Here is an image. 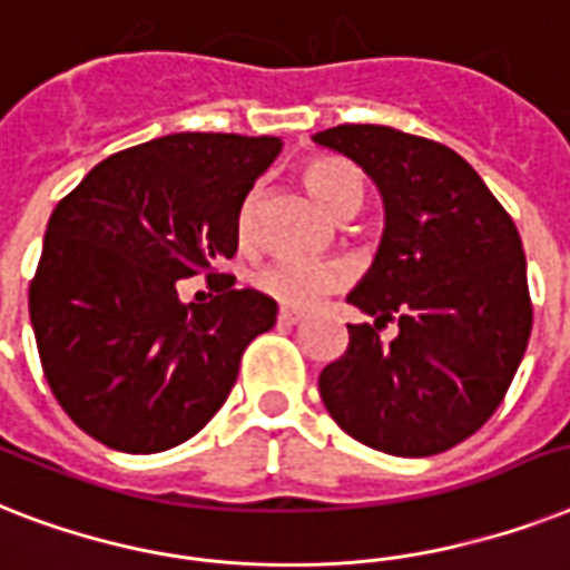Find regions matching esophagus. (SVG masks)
<instances>
[{
    "label": "esophagus",
    "mask_w": 570,
    "mask_h": 570,
    "mask_svg": "<svg viewBox=\"0 0 570 570\" xmlns=\"http://www.w3.org/2000/svg\"><path fill=\"white\" fill-rule=\"evenodd\" d=\"M303 321H306V312H297V308H279L282 326H297V323Z\"/></svg>",
    "instance_id": "1"
}]
</instances>
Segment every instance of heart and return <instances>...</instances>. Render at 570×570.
<instances>
[{
	"mask_svg": "<svg viewBox=\"0 0 570 570\" xmlns=\"http://www.w3.org/2000/svg\"><path fill=\"white\" fill-rule=\"evenodd\" d=\"M303 185L308 197L317 203L326 214H335L347 208L350 203H358V181L356 176L341 161L332 158H317L306 164L303 170ZM240 232H247V212L240 217ZM350 273L344 264L335 262H299V258H282V262L264 264L262 271L253 276L256 288L276 303L288 308H308L317 299L344 288Z\"/></svg>",
	"mask_w": 570,
	"mask_h": 570,
	"instance_id": "1",
	"label": "heart"
}]
</instances>
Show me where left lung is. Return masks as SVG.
Here are the masks:
<instances>
[{
	"instance_id": "1",
	"label": "left lung",
	"mask_w": 570,
	"mask_h": 570,
	"mask_svg": "<svg viewBox=\"0 0 570 570\" xmlns=\"http://www.w3.org/2000/svg\"><path fill=\"white\" fill-rule=\"evenodd\" d=\"M317 147L358 164L376 185L385 229L347 303L344 356L321 373L332 421L391 456L444 453L507 397L532 330L527 258L515 223L453 149L391 126H335ZM399 323L382 348L375 330Z\"/></svg>"
}]
</instances>
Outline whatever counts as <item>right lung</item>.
Listing matches in <instances>:
<instances>
[{"label": "right lung", "mask_w": 570, "mask_h": 570, "mask_svg": "<svg viewBox=\"0 0 570 570\" xmlns=\"http://www.w3.org/2000/svg\"><path fill=\"white\" fill-rule=\"evenodd\" d=\"M279 138L179 131L99 161L55 206L29 288L49 389L76 426L122 453H161L226 403L276 303L212 273L238 253L240 206ZM209 271L218 297L181 304Z\"/></svg>", "instance_id": "right-lung-1"}]
</instances>
